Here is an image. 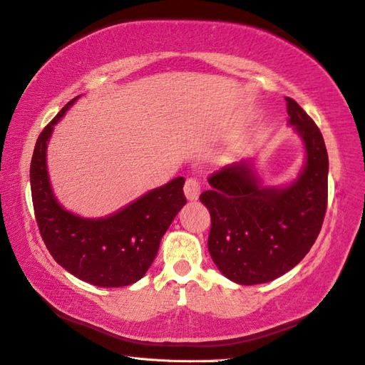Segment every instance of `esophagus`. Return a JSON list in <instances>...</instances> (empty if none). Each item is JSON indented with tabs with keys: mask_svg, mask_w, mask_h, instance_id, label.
Segmentation results:
<instances>
[{
	"mask_svg": "<svg viewBox=\"0 0 365 365\" xmlns=\"http://www.w3.org/2000/svg\"><path fill=\"white\" fill-rule=\"evenodd\" d=\"M200 190H202V185L195 180V178H189L184 184V193L187 200L190 202H195V200L200 197Z\"/></svg>",
	"mask_w": 365,
	"mask_h": 365,
	"instance_id": "obj_1",
	"label": "esophagus"
}]
</instances>
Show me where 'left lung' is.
<instances>
[{"instance_id":"1","label":"left lung","mask_w":365,"mask_h":365,"mask_svg":"<svg viewBox=\"0 0 365 365\" xmlns=\"http://www.w3.org/2000/svg\"><path fill=\"white\" fill-rule=\"evenodd\" d=\"M287 111L306 150L294 181L263 185L254 160L244 159L210 176L212 189L200 195L211 214V258L235 284H266L284 276L307 255L323 225L329 172L324 140L292 98Z\"/></svg>"}]
</instances>
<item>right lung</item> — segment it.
I'll return each instance as SVG.
<instances>
[{
	"label": "right lung",
	"mask_w": 365,
	"mask_h": 365,
	"mask_svg": "<svg viewBox=\"0 0 365 365\" xmlns=\"http://www.w3.org/2000/svg\"><path fill=\"white\" fill-rule=\"evenodd\" d=\"M78 98L66 103L36 141L29 168L36 222L51 257L72 276L96 287H128L150 269L162 236L185 205V180L178 176L107 217L64 210L50 184L47 146L56 123Z\"/></svg>",
	"instance_id": "right-lung-1"
}]
</instances>
